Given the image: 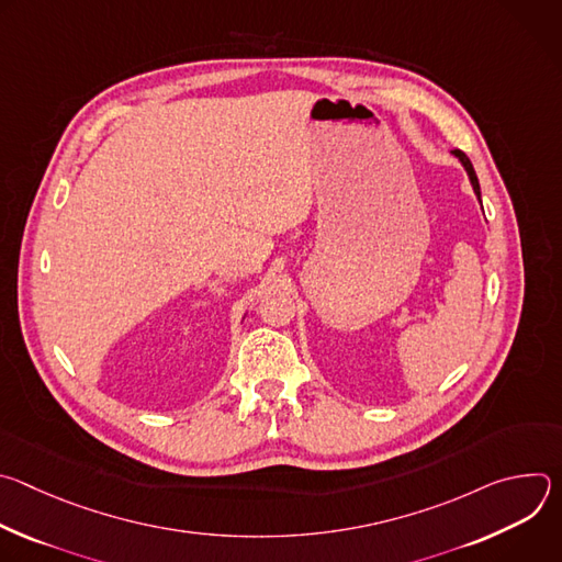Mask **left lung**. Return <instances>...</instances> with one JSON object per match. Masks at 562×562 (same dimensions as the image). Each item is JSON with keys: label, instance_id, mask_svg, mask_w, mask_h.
Here are the masks:
<instances>
[{"label": "left lung", "instance_id": "obj_1", "mask_svg": "<svg viewBox=\"0 0 562 562\" xmlns=\"http://www.w3.org/2000/svg\"><path fill=\"white\" fill-rule=\"evenodd\" d=\"M453 155L460 159L462 167L467 169L469 180H471V187H473V191H475V195H477V200H480V184H477V178H475V171H473V167H471V162H469V157H467L460 148H456V150H453Z\"/></svg>", "mask_w": 562, "mask_h": 562}]
</instances>
